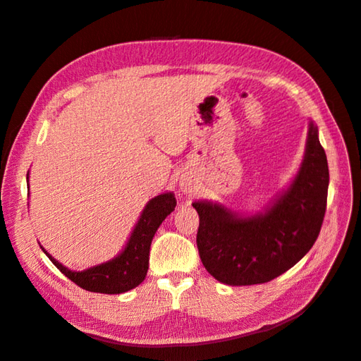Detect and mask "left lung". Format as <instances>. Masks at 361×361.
Masks as SVG:
<instances>
[{
    "label": "left lung",
    "instance_id": "left-lung-1",
    "mask_svg": "<svg viewBox=\"0 0 361 361\" xmlns=\"http://www.w3.org/2000/svg\"><path fill=\"white\" fill-rule=\"evenodd\" d=\"M329 164L318 126L309 122L298 173L264 212L243 215L199 200L197 248L206 271L231 286L267 283L309 253L321 232L329 192Z\"/></svg>",
    "mask_w": 361,
    "mask_h": 361
}]
</instances>
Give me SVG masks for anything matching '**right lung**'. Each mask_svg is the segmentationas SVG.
<instances>
[{
    "label": "right lung",
    "instance_id": "1",
    "mask_svg": "<svg viewBox=\"0 0 361 361\" xmlns=\"http://www.w3.org/2000/svg\"><path fill=\"white\" fill-rule=\"evenodd\" d=\"M174 206H176V197L173 192H164L149 200L125 248L116 257L84 271H72L66 268L54 259L42 245L40 248L52 264L80 288L110 295L123 293L137 288L146 279L152 239H154L161 223L174 211Z\"/></svg>",
    "mask_w": 361,
    "mask_h": 361
}]
</instances>
